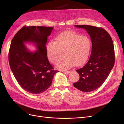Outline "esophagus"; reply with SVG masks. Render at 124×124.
Segmentation results:
<instances>
[{
  "instance_id": "34e87169",
  "label": "esophagus",
  "mask_w": 124,
  "mask_h": 124,
  "mask_svg": "<svg viewBox=\"0 0 124 124\" xmlns=\"http://www.w3.org/2000/svg\"><path fill=\"white\" fill-rule=\"evenodd\" d=\"M63 72H64V73H65L69 74V73L70 72V71H69V70H68V71H63Z\"/></svg>"
}]
</instances>
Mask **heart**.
Segmentation results:
<instances>
[{"label":"heart","instance_id":"b5f03b06","mask_svg":"<svg viewBox=\"0 0 124 124\" xmlns=\"http://www.w3.org/2000/svg\"><path fill=\"white\" fill-rule=\"evenodd\" d=\"M90 48V43L85 36H80L73 31H65L59 35L55 42H49L46 47L47 56L54 65L59 63L65 54L66 58L58 68L67 69L79 66L86 60Z\"/></svg>","mask_w":124,"mask_h":124}]
</instances>
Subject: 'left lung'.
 <instances>
[{"label":"left lung","instance_id":"1","mask_svg":"<svg viewBox=\"0 0 124 124\" xmlns=\"http://www.w3.org/2000/svg\"><path fill=\"white\" fill-rule=\"evenodd\" d=\"M75 26L86 30L90 37L92 49L85 64L76 70L80 78L73 85L83 92H92L104 83L114 66L113 42L109 34L102 28L89 25Z\"/></svg>","mask_w":124,"mask_h":124}]
</instances>
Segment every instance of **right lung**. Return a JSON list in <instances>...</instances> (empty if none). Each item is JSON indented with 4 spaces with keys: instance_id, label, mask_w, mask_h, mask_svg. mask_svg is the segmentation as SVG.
<instances>
[{
    "instance_id": "right-lung-1",
    "label": "right lung",
    "mask_w": 124,
    "mask_h": 124,
    "mask_svg": "<svg viewBox=\"0 0 124 124\" xmlns=\"http://www.w3.org/2000/svg\"><path fill=\"white\" fill-rule=\"evenodd\" d=\"M53 27L24 26L15 35L8 53L10 69L18 84L32 94H40L51 85L54 75L58 72L50 63L47 56L48 36ZM36 44L38 50L30 52L24 42Z\"/></svg>"
}]
</instances>
